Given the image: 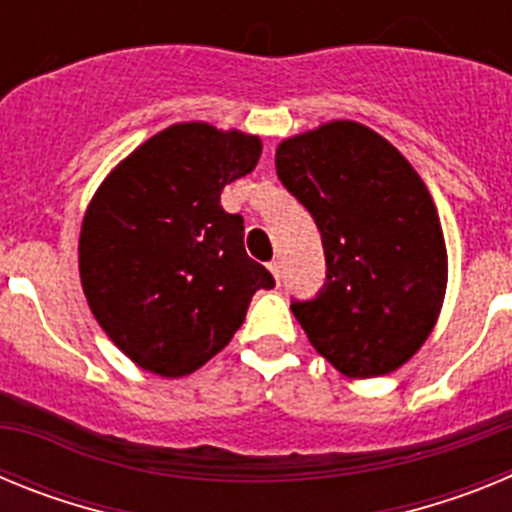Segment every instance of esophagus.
<instances>
[{"instance_id": "esophagus-1", "label": "esophagus", "mask_w": 512, "mask_h": 512, "mask_svg": "<svg viewBox=\"0 0 512 512\" xmlns=\"http://www.w3.org/2000/svg\"><path fill=\"white\" fill-rule=\"evenodd\" d=\"M269 271L274 274V279H277V284H279V279H282V264H279L277 259L269 261Z\"/></svg>"}]
</instances>
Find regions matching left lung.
<instances>
[{"label":"left lung","instance_id":"1","mask_svg":"<svg viewBox=\"0 0 512 512\" xmlns=\"http://www.w3.org/2000/svg\"><path fill=\"white\" fill-rule=\"evenodd\" d=\"M277 176L323 238L325 284L292 312L346 377L395 372L423 346L446 292V243L408 158L359 122L284 140Z\"/></svg>","mask_w":512,"mask_h":512}]
</instances>
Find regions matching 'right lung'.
Returning a JSON list of instances; mask_svg holds the SVG:
<instances>
[{"label":"right lung","instance_id":"add662e5","mask_svg":"<svg viewBox=\"0 0 512 512\" xmlns=\"http://www.w3.org/2000/svg\"><path fill=\"white\" fill-rule=\"evenodd\" d=\"M261 140L179 122L135 148L94 194L79 238L81 287L122 354L184 377L223 351L251 297L274 287L243 246L225 184L256 169Z\"/></svg>","mask_w":512,"mask_h":512}]
</instances>
